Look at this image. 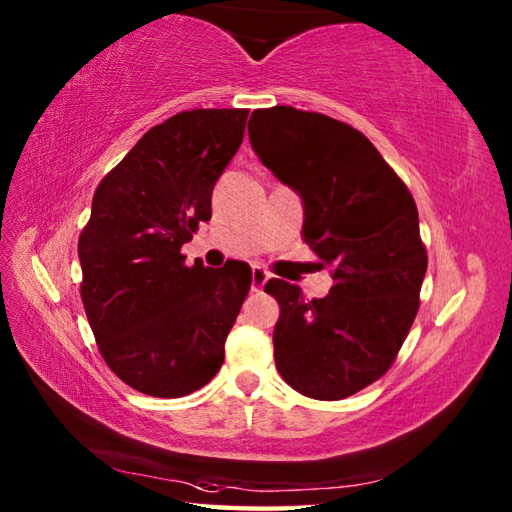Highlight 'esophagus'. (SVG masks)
I'll list each match as a JSON object with an SVG mask.
<instances>
[{"label":"esophagus","instance_id":"34e87169","mask_svg":"<svg viewBox=\"0 0 512 512\" xmlns=\"http://www.w3.org/2000/svg\"><path fill=\"white\" fill-rule=\"evenodd\" d=\"M266 282H268V273L264 271V268L253 266V286H250V288H253V291L257 293V291H262Z\"/></svg>","mask_w":512,"mask_h":512}]
</instances>
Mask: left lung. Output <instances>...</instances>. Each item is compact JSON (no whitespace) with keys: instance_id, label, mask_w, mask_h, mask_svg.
<instances>
[{"instance_id":"left-lung-1","label":"left lung","mask_w":512,"mask_h":512,"mask_svg":"<svg viewBox=\"0 0 512 512\" xmlns=\"http://www.w3.org/2000/svg\"><path fill=\"white\" fill-rule=\"evenodd\" d=\"M250 145L304 203L302 239L329 268L327 297L268 280L280 376L315 401H340L392 367L418 311L427 253L407 185L365 134L315 111H253Z\"/></svg>"}]
</instances>
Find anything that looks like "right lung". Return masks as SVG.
<instances>
[{"mask_svg": "<svg viewBox=\"0 0 512 512\" xmlns=\"http://www.w3.org/2000/svg\"><path fill=\"white\" fill-rule=\"evenodd\" d=\"M248 109L181 111L152 127L96 188L78 239L80 295L102 358L136 392L179 398L208 385L253 271L185 264L181 246L212 215Z\"/></svg>", "mask_w": 512, "mask_h": 512, "instance_id": "obj_1", "label": "right lung"}]
</instances>
